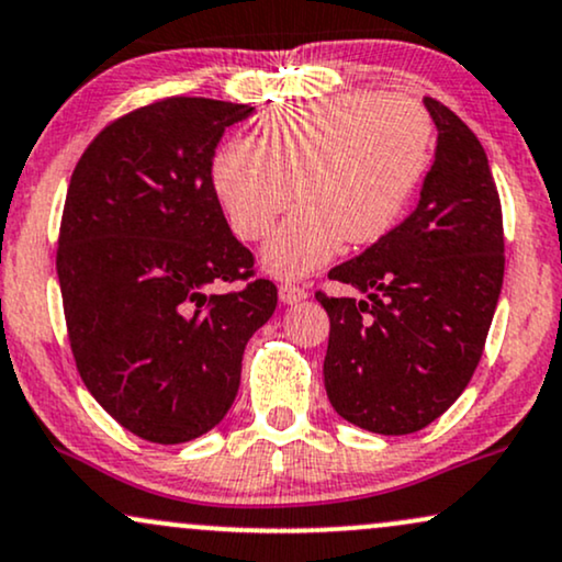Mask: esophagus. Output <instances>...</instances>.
<instances>
[{"label":"esophagus","instance_id":"34e87169","mask_svg":"<svg viewBox=\"0 0 562 562\" xmlns=\"http://www.w3.org/2000/svg\"><path fill=\"white\" fill-rule=\"evenodd\" d=\"M306 299H308V290L306 288L293 285V282H285V285H280V301L282 303H290V306H293V303H301V301H306Z\"/></svg>","mask_w":562,"mask_h":562}]
</instances>
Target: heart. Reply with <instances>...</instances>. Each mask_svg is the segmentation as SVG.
I'll use <instances>...</instances> for the list:
<instances>
[{
    "label": "heart",
    "mask_w": 562,
    "mask_h": 562,
    "mask_svg": "<svg viewBox=\"0 0 562 562\" xmlns=\"http://www.w3.org/2000/svg\"><path fill=\"white\" fill-rule=\"evenodd\" d=\"M431 120L416 101L374 91L263 112L259 140L238 138L214 159V191L229 225L261 240L280 277H303L342 246H369L401 220L429 167Z\"/></svg>",
    "instance_id": "1"
}]
</instances>
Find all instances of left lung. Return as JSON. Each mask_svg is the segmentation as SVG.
<instances>
[{"instance_id":"8db88e82","label":"left lung","mask_w":562,"mask_h":562,"mask_svg":"<svg viewBox=\"0 0 562 562\" xmlns=\"http://www.w3.org/2000/svg\"><path fill=\"white\" fill-rule=\"evenodd\" d=\"M424 106L437 125V151L418 206L329 272L361 299L316 293L329 316V403L376 435L424 429L458 401L503 288V209L484 148L437 99Z\"/></svg>"}]
</instances>
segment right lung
I'll use <instances>...</instances> for the list:
<instances>
[{"label":"right lung","mask_w":562,"mask_h":562,"mask_svg":"<svg viewBox=\"0 0 562 562\" xmlns=\"http://www.w3.org/2000/svg\"><path fill=\"white\" fill-rule=\"evenodd\" d=\"M254 106L170 97L88 144L67 188L57 277L88 392L140 439L178 445L225 418L246 342L277 306L212 180L225 127ZM247 282L216 296L220 281Z\"/></svg>","instance_id":"obj_1"}]
</instances>
